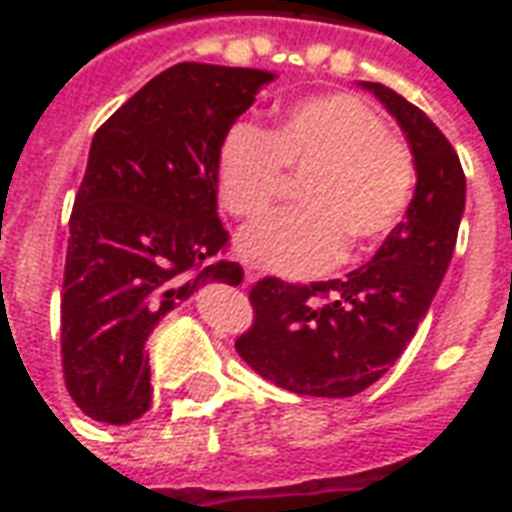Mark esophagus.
I'll return each mask as SVG.
<instances>
[{"instance_id":"34e87169","label":"esophagus","mask_w":512,"mask_h":512,"mask_svg":"<svg viewBox=\"0 0 512 512\" xmlns=\"http://www.w3.org/2000/svg\"><path fill=\"white\" fill-rule=\"evenodd\" d=\"M257 277H260V271H257L255 266H244V279H246V282H255Z\"/></svg>"}]
</instances>
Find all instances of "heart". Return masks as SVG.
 Returning <instances> with one entry per match:
<instances>
[{
	"mask_svg": "<svg viewBox=\"0 0 512 512\" xmlns=\"http://www.w3.org/2000/svg\"><path fill=\"white\" fill-rule=\"evenodd\" d=\"M301 178V208L260 216L241 230L238 249L255 266L285 277L332 268L345 252H367L403 222L417 164L403 136L386 131L378 109L351 93H323L290 104L271 134L235 123L216 158V191L230 216L266 211Z\"/></svg>",
	"mask_w": 512,
	"mask_h": 512,
	"instance_id": "1",
	"label": "heart"
}]
</instances>
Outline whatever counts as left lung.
<instances>
[{"instance_id": "obj_1", "label": "left lung", "mask_w": 512, "mask_h": 512, "mask_svg": "<svg viewBox=\"0 0 512 512\" xmlns=\"http://www.w3.org/2000/svg\"><path fill=\"white\" fill-rule=\"evenodd\" d=\"M365 87L395 115L414 153L417 189L406 222L345 279L255 282V321L235 340L246 365L299 395H356L395 365L450 266L463 216L466 178L447 136L395 90Z\"/></svg>"}]
</instances>
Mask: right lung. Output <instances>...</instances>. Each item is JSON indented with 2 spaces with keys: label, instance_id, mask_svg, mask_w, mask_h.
I'll return each mask as SVG.
<instances>
[{
  "label": "right lung",
  "instance_id": "1",
  "mask_svg": "<svg viewBox=\"0 0 512 512\" xmlns=\"http://www.w3.org/2000/svg\"><path fill=\"white\" fill-rule=\"evenodd\" d=\"M274 73L178 62L98 128L71 211L62 376L87 417L128 425L153 400L145 345L208 282L238 285L216 216L224 134Z\"/></svg>",
  "mask_w": 512,
  "mask_h": 512
}]
</instances>
